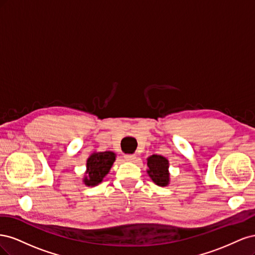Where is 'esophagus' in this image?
Here are the masks:
<instances>
[{"mask_svg": "<svg viewBox=\"0 0 255 255\" xmlns=\"http://www.w3.org/2000/svg\"><path fill=\"white\" fill-rule=\"evenodd\" d=\"M125 159L127 161H130V163H132V161H134L136 159V155L135 154H126Z\"/></svg>", "mask_w": 255, "mask_h": 255, "instance_id": "obj_1", "label": "esophagus"}]
</instances>
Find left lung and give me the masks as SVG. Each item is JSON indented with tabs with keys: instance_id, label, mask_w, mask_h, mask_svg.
<instances>
[{
	"instance_id": "left-lung-1",
	"label": "left lung",
	"mask_w": 255,
	"mask_h": 255,
	"mask_svg": "<svg viewBox=\"0 0 255 255\" xmlns=\"http://www.w3.org/2000/svg\"><path fill=\"white\" fill-rule=\"evenodd\" d=\"M148 173L152 181L158 186H166L169 183L168 159L160 155H152L148 158Z\"/></svg>"
}]
</instances>
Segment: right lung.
Instances as JSON below:
<instances>
[{
	"label": "right lung",
	"mask_w": 255,
	"mask_h": 255,
	"mask_svg": "<svg viewBox=\"0 0 255 255\" xmlns=\"http://www.w3.org/2000/svg\"><path fill=\"white\" fill-rule=\"evenodd\" d=\"M116 159L115 153L111 151L94 153L87 159V176L84 179L87 186H96L101 183L103 177L109 173Z\"/></svg>",
	"instance_id": "add662e5"
}]
</instances>
